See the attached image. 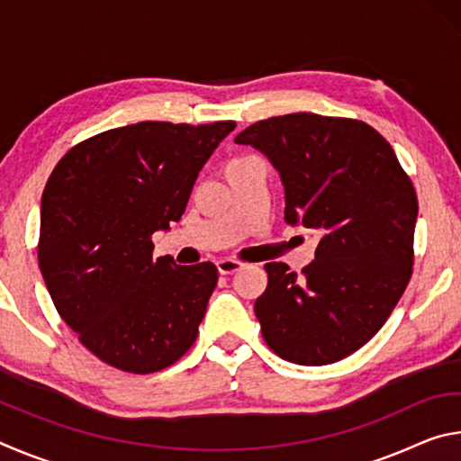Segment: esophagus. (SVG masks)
Instances as JSON below:
<instances>
[{
	"instance_id": "1",
	"label": "esophagus",
	"mask_w": 461,
	"mask_h": 461,
	"mask_svg": "<svg viewBox=\"0 0 461 461\" xmlns=\"http://www.w3.org/2000/svg\"><path fill=\"white\" fill-rule=\"evenodd\" d=\"M241 268H244V264L238 262V260L225 258V260L217 262V270H220V275H223V276L233 275V272H238V270H241Z\"/></svg>"
}]
</instances>
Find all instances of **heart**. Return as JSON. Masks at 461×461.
I'll use <instances>...</instances> for the list:
<instances>
[{"label":"heart","mask_w":461,"mask_h":461,"mask_svg":"<svg viewBox=\"0 0 461 461\" xmlns=\"http://www.w3.org/2000/svg\"><path fill=\"white\" fill-rule=\"evenodd\" d=\"M238 160H244V158H238ZM233 162H236V160H233Z\"/></svg>","instance_id":"1"}]
</instances>
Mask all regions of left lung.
Here are the masks:
<instances>
[{
  "label": "left lung",
  "instance_id": "left-lung-1",
  "mask_svg": "<svg viewBox=\"0 0 461 461\" xmlns=\"http://www.w3.org/2000/svg\"><path fill=\"white\" fill-rule=\"evenodd\" d=\"M236 144L270 160L285 186V221L315 230L303 276L268 262L254 303L268 348L301 366L333 364L380 330L412 267L419 203L390 144L368 123L317 113L268 118Z\"/></svg>",
  "mask_w": 461,
  "mask_h": 461
}]
</instances>
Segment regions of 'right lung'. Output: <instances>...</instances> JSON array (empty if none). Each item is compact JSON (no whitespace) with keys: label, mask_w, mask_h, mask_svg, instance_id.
Instances as JSON below:
<instances>
[{"label":"right lung","mask_w":461,"mask_h":461,"mask_svg":"<svg viewBox=\"0 0 461 461\" xmlns=\"http://www.w3.org/2000/svg\"><path fill=\"white\" fill-rule=\"evenodd\" d=\"M233 122H140L62 156L41 203L38 264L83 346L115 368L150 374L193 346L217 285L212 262L152 258V233L185 213Z\"/></svg>","instance_id":"1"}]
</instances>
